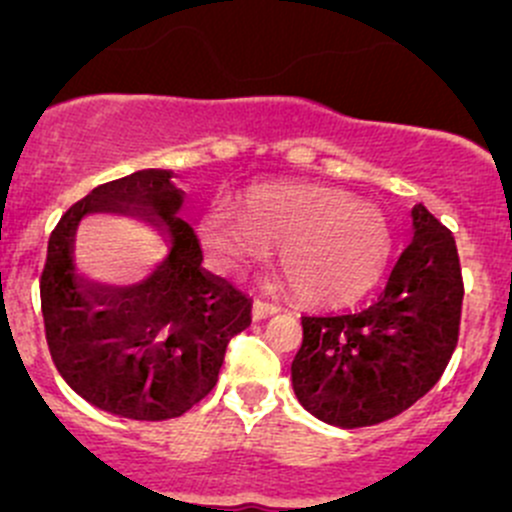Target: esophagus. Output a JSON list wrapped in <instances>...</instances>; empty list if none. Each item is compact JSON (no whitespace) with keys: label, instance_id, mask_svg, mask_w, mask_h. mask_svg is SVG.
<instances>
[{"label":"esophagus","instance_id":"34e87169","mask_svg":"<svg viewBox=\"0 0 512 512\" xmlns=\"http://www.w3.org/2000/svg\"><path fill=\"white\" fill-rule=\"evenodd\" d=\"M278 311H281V308H278L276 303H268V301H256V303H254V321H266V318L276 316Z\"/></svg>","mask_w":512,"mask_h":512}]
</instances>
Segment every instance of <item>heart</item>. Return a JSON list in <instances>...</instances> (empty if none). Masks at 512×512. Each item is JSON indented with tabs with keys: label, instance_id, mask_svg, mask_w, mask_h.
Wrapping results in <instances>:
<instances>
[{
	"label": "heart",
	"instance_id": "obj_1",
	"mask_svg": "<svg viewBox=\"0 0 512 512\" xmlns=\"http://www.w3.org/2000/svg\"><path fill=\"white\" fill-rule=\"evenodd\" d=\"M226 249L239 258L281 254L306 296L353 298L366 291L386 254V234L363 206L346 199H271L256 204Z\"/></svg>",
	"mask_w": 512,
	"mask_h": 512
}]
</instances>
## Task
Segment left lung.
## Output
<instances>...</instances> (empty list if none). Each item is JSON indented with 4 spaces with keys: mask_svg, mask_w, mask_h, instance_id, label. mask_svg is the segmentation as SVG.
<instances>
[{
    "mask_svg": "<svg viewBox=\"0 0 512 512\" xmlns=\"http://www.w3.org/2000/svg\"><path fill=\"white\" fill-rule=\"evenodd\" d=\"M411 216L413 241L373 306L301 318L291 386L328 426H376L398 416L438 383L455 351L463 281L453 234L423 204Z\"/></svg>",
    "mask_w": 512,
    "mask_h": 512,
    "instance_id": "left-lung-1",
    "label": "left lung"
}]
</instances>
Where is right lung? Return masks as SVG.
Returning <instances> with one entry per match:
<instances>
[{
  "label": "right lung",
  "mask_w": 512,
  "mask_h": 512,
  "mask_svg": "<svg viewBox=\"0 0 512 512\" xmlns=\"http://www.w3.org/2000/svg\"><path fill=\"white\" fill-rule=\"evenodd\" d=\"M174 174L146 169L99 186L49 239L42 313L52 361L86 403L126 421H169L216 386L226 346L251 326V298L201 268ZM131 210L167 234L170 254L134 287H89L73 266V234L91 210Z\"/></svg>",
  "instance_id": "1"
}]
</instances>
